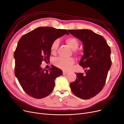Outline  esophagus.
I'll return each mask as SVG.
<instances>
[{
    "label": "esophagus",
    "mask_w": 124,
    "mask_h": 124,
    "mask_svg": "<svg viewBox=\"0 0 124 124\" xmlns=\"http://www.w3.org/2000/svg\"><path fill=\"white\" fill-rule=\"evenodd\" d=\"M68 72H67V71H63V75H66L68 74Z\"/></svg>",
    "instance_id": "1"
}]
</instances>
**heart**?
Listing matches in <instances>:
<instances>
[{
    "label": "heart",
    "instance_id": "b5f03b06",
    "mask_svg": "<svg viewBox=\"0 0 124 124\" xmlns=\"http://www.w3.org/2000/svg\"><path fill=\"white\" fill-rule=\"evenodd\" d=\"M66 43L68 46L73 50H75L78 46V41L77 39L73 37H70L66 40ZM59 42L58 40H55L52 43L51 46V50L52 52L55 53L57 50L58 47ZM53 62L54 65L58 68L63 70H68L70 67L72 66L74 61L72 58H64L62 57H58L54 58Z\"/></svg>",
    "mask_w": 124,
    "mask_h": 124
}]
</instances>
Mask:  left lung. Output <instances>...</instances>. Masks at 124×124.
<instances>
[{
    "instance_id": "obj_1",
    "label": "left lung",
    "mask_w": 124,
    "mask_h": 124,
    "mask_svg": "<svg viewBox=\"0 0 124 124\" xmlns=\"http://www.w3.org/2000/svg\"><path fill=\"white\" fill-rule=\"evenodd\" d=\"M80 39L83 45V54L79 65L85 70V74L77 73L76 81L70 88L78 98L88 99L102 90L111 66V48L102 36L89 29L68 30Z\"/></svg>"
}]
</instances>
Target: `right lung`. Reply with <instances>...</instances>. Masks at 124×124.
<instances>
[{
    "instance_id": "add662e5",
    "label": "right lung",
    "mask_w": 124,
    "mask_h": 124,
    "mask_svg": "<svg viewBox=\"0 0 124 124\" xmlns=\"http://www.w3.org/2000/svg\"><path fill=\"white\" fill-rule=\"evenodd\" d=\"M65 34L66 29L40 27L22 36L14 53L15 76L24 91L36 99L43 98L53 91L55 80L62 76V70L54 66L48 70L41 67L51 55L54 41Z\"/></svg>"
}]
</instances>
